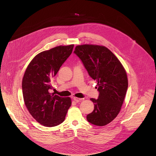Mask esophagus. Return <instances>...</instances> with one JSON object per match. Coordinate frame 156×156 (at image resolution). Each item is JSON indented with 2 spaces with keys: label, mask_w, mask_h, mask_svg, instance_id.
Instances as JSON below:
<instances>
[{
  "label": "esophagus",
  "mask_w": 156,
  "mask_h": 156,
  "mask_svg": "<svg viewBox=\"0 0 156 156\" xmlns=\"http://www.w3.org/2000/svg\"><path fill=\"white\" fill-rule=\"evenodd\" d=\"M73 100L75 101L76 102H79V101H81L83 100V99L81 98H76V97H75L73 98Z\"/></svg>",
  "instance_id": "obj_1"
}]
</instances>
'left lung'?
Masks as SVG:
<instances>
[{"label": "left lung", "mask_w": 156, "mask_h": 156, "mask_svg": "<svg viewBox=\"0 0 156 156\" xmlns=\"http://www.w3.org/2000/svg\"><path fill=\"white\" fill-rule=\"evenodd\" d=\"M83 62L89 75L98 82L99 98L87 120L96 126H105L119 114L128 88L125 69L117 57L104 46L83 44L74 51Z\"/></svg>", "instance_id": "8db88e82"}]
</instances>
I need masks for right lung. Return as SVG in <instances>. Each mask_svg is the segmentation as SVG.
<instances>
[{
  "instance_id": "add662e5",
  "label": "right lung",
  "mask_w": 156,
  "mask_h": 156,
  "mask_svg": "<svg viewBox=\"0 0 156 156\" xmlns=\"http://www.w3.org/2000/svg\"><path fill=\"white\" fill-rule=\"evenodd\" d=\"M74 44L59 46L37 54L30 62L22 80L25 105L40 124L52 127L62 123L72 105L71 98L51 93V81L72 52Z\"/></svg>"
}]
</instances>
